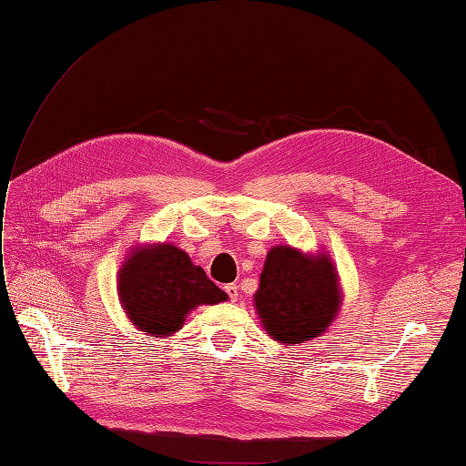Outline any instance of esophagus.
I'll return each mask as SVG.
<instances>
[{
	"instance_id": "obj_1",
	"label": "esophagus",
	"mask_w": 466,
	"mask_h": 466,
	"mask_svg": "<svg viewBox=\"0 0 466 466\" xmlns=\"http://www.w3.org/2000/svg\"><path fill=\"white\" fill-rule=\"evenodd\" d=\"M225 293L229 295V299H231V301H237V299H238V286H237V284L225 286Z\"/></svg>"
}]
</instances>
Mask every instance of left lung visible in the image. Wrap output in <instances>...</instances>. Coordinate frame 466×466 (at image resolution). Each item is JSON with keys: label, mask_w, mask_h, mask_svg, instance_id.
Here are the masks:
<instances>
[{"label": "left lung", "mask_w": 466, "mask_h": 466, "mask_svg": "<svg viewBox=\"0 0 466 466\" xmlns=\"http://www.w3.org/2000/svg\"><path fill=\"white\" fill-rule=\"evenodd\" d=\"M252 299L266 334L279 344L295 346L329 330L344 295L329 250L303 252L276 245L268 250Z\"/></svg>", "instance_id": "left-lung-1"}]
</instances>
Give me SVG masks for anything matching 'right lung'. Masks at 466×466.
Listing matches in <instances>:
<instances>
[{
    "label": "right lung",
    "instance_id": "1",
    "mask_svg": "<svg viewBox=\"0 0 466 466\" xmlns=\"http://www.w3.org/2000/svg\"><path fill=\"white\" fill-rule=\"evenodd\" d=\"M116 289L134 329L157 338L178 332L196 307L228 301V293L171 243L134 247L120 266Z\"/></svg>",
    "mask_w": 466,
    "mask_h": 466
}]
</instances>
